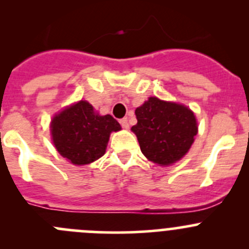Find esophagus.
Returning a JSON list of instances; mask_svg holds the SVG:
<instances>
[{"label":"esophagus","instance_id":"1","mask_svg":"<svg viewBox=\"0 0 249 249\" xmlns=\"http://www.w3.org/2000/svg\"><path fill=\"white\" fill-rule=\"evenodd\" d=\"M120 125H122L124 129H129V122H127V118H123V119H120Z\"/></svg>","mask_w":249,"mask_h":249}]
</instances>
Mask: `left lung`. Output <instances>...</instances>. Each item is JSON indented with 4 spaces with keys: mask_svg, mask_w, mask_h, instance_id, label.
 I'll list each match as a JSON object with an SVG mask.
<instances>
[{
    "mask_svg": "<svg viewBox=\"0 0 249 249\" xmlns=\"http://www.w3.org/2000/svg\"><path fill=\"white\" fill-rule=\"evenodd\" d=\"M135 114L137 124L131 130L139 140L141 152L160 166L182 159L197 134L196 118L184 105L149 97Z\"/></svg>",
    "mask_w": 249,
    "mask_h": 249,
    "instance_id": "left-lung-1",
    "label": "left lung"
}]
</instances>
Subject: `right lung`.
<instances>
[{
  "mask_svg": "<svg viewBox=\"0 0 249 249\" xmlns=\"http://www.w3.org/2000/svg\"><path fill=\"white\" fill-rule=\"evenodd\" d=\"M122 130L112 115H100L88 101H79L57 113L52 120L53 143L73 165H87L105 154L109 135Z\"/></svg>",
  "mask_w": 249,
  "mask_h": 249,
  "instance_id": "obj_1",
  "label": "right lung"
}]
</instances>
